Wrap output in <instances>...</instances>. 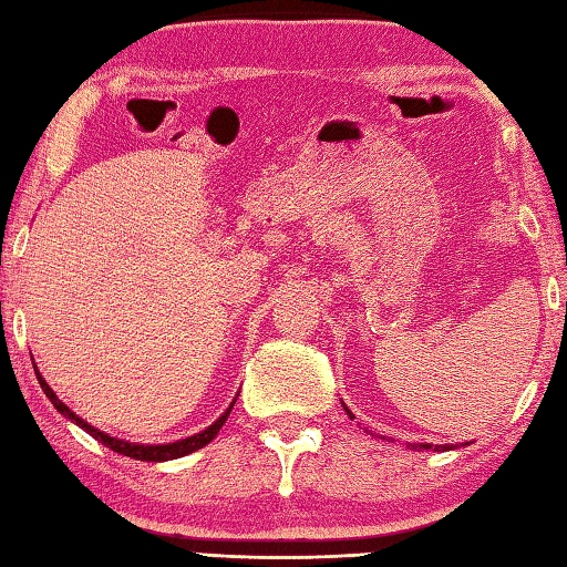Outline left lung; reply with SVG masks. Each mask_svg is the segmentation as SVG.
I'll use <instances>...</instances> for the list:
<instances>
[{
	"instance_id": "left-lung-1",
	"label": "left lung",
	"mask_w": 567,
	"mask_h": 567,
	"mask_svg": "<svg viewBox=\"0 0 567 567\" xmlns=\"http://www.w3.org/2000/svg\"><path fill=\"white\" fill-rule=\"evenodd\" d=\"M347 413H349V408H347ZM349 415H351V413H349ZM383 440H385V437H383ZM408 447H413V450H417V447H420V450H430L432 445H408ZM450 447H452V445H435L437 452H447Z\"/></svg>"
}]
</instances>
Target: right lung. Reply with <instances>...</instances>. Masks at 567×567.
Listing matches in <instances>:
<instances>
[{
  "label": "right lung",
  "instance_id": "obj_1",
  "mask_svg": "<svg viewBox=\"0 0 567 567\" xmlns=\"http://www.w3.org/2000/svg\"><path fill=\"white\" fill-rule=\"evenodd\" d=\"M33 371H37V365H33ZM37 379H39V383H41V388H43V393H47V398L53 403V408L59 410L61 415L73 420V423H75L78 427H83V430L87 432V435H93L97 442H103L105 447H110V450L117 452V454H125V457L142 460V462H166V460H176V457H184V454H192V452H196V450L206 447L208 442L218 435V430L224 427L226 417L230 415V410H233V403H236V401H233V403L228 405L226 413L220 415L214 425H208L204 432H198V435H192V437H186V440L169 442V445H140V442H127V440L110 437L107 432H100L97 427L87 425L83 417H78L69 405H65L63 401H59V395H55V393L51 391V385L41 379L39 371H37Z\"/></svg>",
  "mask_w": 567,
  "mask_h": 567
}]
</instances>
